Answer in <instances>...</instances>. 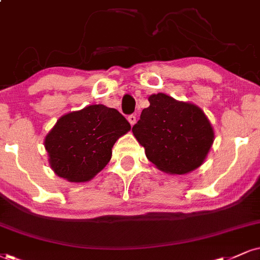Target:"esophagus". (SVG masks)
<instances>
[{
  "label": "esophagus",
  "instance_id": "obj_1",
  "mask_svg": "<svg viewBox=\"0 0 260 260\" xmlns=\"http://www.w3.org/2000/svg\"><path fill=\"white\" fill-rule=\"evenodd\" d=\"M127 120H129V123L131 125H134L136 123V115L135 114H130L129 117H127Z\"/></svg>",
  "mask_w": 260,
  "mask_h": 260
}]
</instances>
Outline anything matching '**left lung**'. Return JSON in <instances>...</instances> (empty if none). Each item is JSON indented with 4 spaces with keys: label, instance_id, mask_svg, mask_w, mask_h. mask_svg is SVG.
Listing matches in <instances>:
<instances>
[{
    "label": "left lung",
    "instance_id": "1",
    "mask_svg": "<svg viewBox=\"0 0 260 260\" xmlns=\"http://www.w3.org/2000/svg\"><path fill=\"white\" fill-rule=\"evenodd\" d=\"M149 107L133 126L146 155L161 171L184 175L199 168L213 143V129L200 108L165 94L149 96Z\"/></svg>",
    "mask_w": 260,
    "mask_h": 260
}]
</instances>
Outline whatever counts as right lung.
I'll use <instances>...</instances> for the list:
<instances>
[{
    "mask_svg": "<svg viewBox=\"0 0 260 260\" xmlns=\"http://www.w3.org/2000/svg\"><path fill=\"white\" fill-rule=\"evenodd\" d=\"M131 129L115 108L91 105L62 115L44 141L54 172L70 182H86L107 165L115 141Z\"/></svg>",
    "mask_w": 260,
    "mask_h": 260,
    "instance_id": "obj_1",
    "label": "right lung"
}]
</instances>
